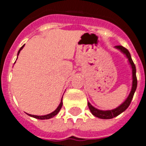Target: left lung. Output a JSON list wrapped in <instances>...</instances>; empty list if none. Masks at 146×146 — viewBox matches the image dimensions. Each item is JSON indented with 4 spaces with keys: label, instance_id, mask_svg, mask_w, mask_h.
<instances>
[{
    "label": "left lung",
    "instance_id": "8db88e82",
    "mask_svg": "<svg viewBox=\"0 0 146 146\" xmlns=\"http://www.w3.org/2000/svg\"><path fill=\"white\" fill-rule=\"evenodd\" d=\"M115 49H117L120 52H122L124 55L126 56V58L128 59V61L129 63L131 68H132V89L130 91L129 94L128 96V97L125 99V100L123 103L119 105L118 107L115 109L110 110H98L96 108H95L93 106L90 104V102H88V106L89 109L90 110L91 113L93 114L94 116L100 119H113V118L117 116L122 113H123L130 105L131 101H132L134 93H135V90H136V87H137V78H136V69H135V66L133 63V61L132 60L130 53L129 52L127 49H125V47H123L122 46H115Z\"/></svg>",
    "mask_w": 146,
    "mask_h": 146
}]
</instances>
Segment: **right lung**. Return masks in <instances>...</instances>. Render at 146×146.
<instances>
[{"instance_id":"right-lung-1","label":"right lung","mask_w":146,"mask_h":146,"mask_svg":"<svg viewBox=\"0 0 146 146\" xmlns=\"http://www.w3.org/2000/svg\"><path fill=\"white\" fill-rule=\"evenodd\" d=\"M24 46H22L21 47V49L19 50L18 53H17V56L19 55V53H20V52H21V50H22V49L24 48ZM62 106H63V97H62V99H61V102L60 103V105L58 106V107L56 108L53 112H52L51 113H50V114H47V115H31V114H27L28 115H30V116H31V117H33L35 118V119H50V118H53L56 115H57L58 114V113L60 112V109L62 108Z\"/></svg>"}]
</instances>
